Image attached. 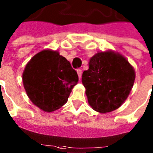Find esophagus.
I'll return each mask as SVG.
<instances>
[{"mask_svg": "<svg viewBox=\"0 0 153 153\" xmlns=\"http://www.w3.org/2000/svg\"><path fill=\"white\" fill-rule=\"evenodd\" d=\"M76 72H77L78 77H79V79L80 80V78H81V75H82V70L79 69H77V71H76Z\"/></svg>", "mask_w": 153, "mask_h": 153, "instance_id": "esophagus-1", "label": "esophagus"}]
</instances>
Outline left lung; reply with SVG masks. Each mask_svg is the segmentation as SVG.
<instances>
[{
    "mask_svg": "<svg viewBox=\"0 0 153 153\" xmlns=\"http://www.w3.org/2000/svg\"><path fill=\"white\" fill-rule=\"evenodd\" d=\"M84 71L82 84L88 102L94 111L108 113L118 109L129 96L135 70L128 60L111 50L96 53Z\"/></svg>",
    "mask_w": 153,
    "mask_h": 153,
    "instance_id": "8db88e82",
    "label": "left lung"
}]
</instances>
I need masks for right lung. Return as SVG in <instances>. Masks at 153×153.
I'll list each match as a JSON object with an SVG mask.
<instances>
[{
	"label": "right lung",
	"mask_w": 153,
	"mask_h": 153,
	"mask_svg": "<svg viewBox=\"0 0 153 153\" xmlns=\"http://www.w3.org/2000/svg\"><path fill=\"white\" fill-rule=\"evenodd\" d=\"M22 79L33 104L50 113L66 103L72 89L77 84L78 75L58 51L46 49L27 62Z\"/></svg>",
	"instance_id": "1"
}]
</instances>
